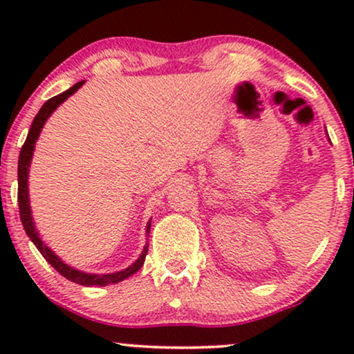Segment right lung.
Returning a JSON list of instances; mask_svg holds the SVG:
<instances>
[{
	"mask_svg": "<svg viewBox=\"0 0 354 354\" xmlns=\"http://www.w3.org/2000/svg\"><path fill=\"white\" fill-rule=\"evenodd\" d=\"M84 84V81H80L76 83L75 86H71L70 89H66L64 93H61L58 96H53L51 100H48L46 103L43 104L41 109L38 111V115L35 116L33 123H31L30 131H28L26 141H24L21 151H19V161H18V206H19V218H21L23 228L26 231V234L30 236L31 241L35 243V246L38 248L39 253L43 254V258L46 259L50 265L55 268L56 271L61 276H64L66 279H70L73 283L83 284V286H106V284H113V283H120L123 279L128 278V276L135 274L141 266H143L145 258H146V248L143 251V254L140 256V259L131 265L129 268H126L123 271H118V273H111V274H88L83 273V271L75 270V268L64 265L63 261L56 256L48 246L43 245V241L38 236V231L35 230L33 225V218H31V209H30V198H28V171H30V163H31V156H33V149H35V143L38 140L39 131H41L44 121L48 120V116L55 111L56 108L63 103L64 100L70 98L75 91H78V88H81ZM149 226L148 225V233H149Z\"/></svg>",
	"mask_w": 354,
	"mask_h": 354,
	"instance_id": "1",
	"label": "right lung"
}]
</instances>
